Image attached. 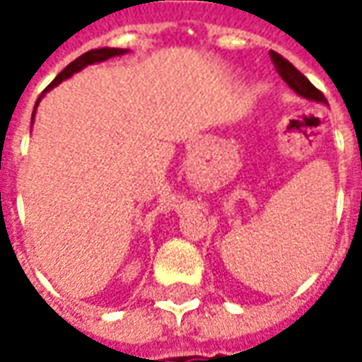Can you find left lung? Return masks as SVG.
<instances>
[{"mask_svg":"<svg viewBox=\"0 0 362 362\" xmlns=\"http://www.w3.org/2000/svg\"><path fill=\"white\" fill-rule=\"evenodd\" d=\"M269 56H272V62L275 69H277V74L281 75V79L287 83L291 89L295 90L296 95L303 96L306 100H316V103H324L327 104L326 96L322 95L314 85H312L306 77H304L298 69H296L288 59H285L283 56H279L277 52H269Z\"/></svg>","mask_w":362,"mask_h":362,"instance_id":"8db88e82","label":"left lung"}]
</instances>
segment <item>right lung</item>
<instances>
[{"label": "right lung", "mask_w": 362, "mask_h": 362, "mask_svg": "<svg viewBox=\"0 0 362 362\" xmlns=\"http://www.w3.org/2000/svg\"><path fill=\"white\" fill-rule=\"evenodd\" d=\"M127 50H122V48H98V50H89V52H85L83 56H79V58L75 59V62H71L69 66L62 71V74L54 79V81L44 89V93L46 90H50L54 89V87H58L59 83L62 81H66V79H69L71 75L77 74V71H81L83 67H87L90 66V64H98V62H106V59H110L114 58V56H122V54H126ZM44 93L40 96H38V100H36L35 104V112H36V106H38V103H40V98L44 96ZM35 112H33V119H35Z\"/></svg>", "instance_id": "right-lung-1"}]
</instances>
